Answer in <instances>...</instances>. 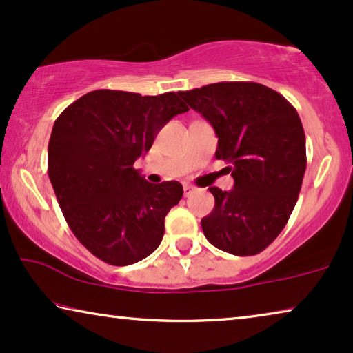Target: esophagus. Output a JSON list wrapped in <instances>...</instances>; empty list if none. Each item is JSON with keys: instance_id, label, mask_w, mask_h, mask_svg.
<instances>
[{"instance_id": "1", "label": "esophagus", "mask_w": 353, "mask_h": 353, "mask_svg": "<svg viewBox=\"0 0 353 353\" xmlns=\"http://www.w3.org/2000/svg\"><path fill=\"white\" fill-rule=\"evenodd\" d=\"M192 191H194V186H191V185H185V186H183V192H185L186 197L190 196Z\"/></svg>"}]
</instances>
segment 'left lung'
Wrapping results in <instances>:
<instances>
[{
  "label": "left lung",
  "instance_id": "obj_1",
  "mask_svg": "<svg viewBox=\"0 0 353 353\" xmlns=\"http://www.w3.org/2000/svg\"><path fill=\"white\" fill-rule=\"evenodd\" d=\"M219 138L215 157L228 162L233 190L210 186L215 207L201 220L207 241L233 255L267 249L286 226L307 167L297 110L254 81H221L180 91Z\"/></svg>",
  "mask_w": 353,
  "mask_h": 353
}]
</instances>
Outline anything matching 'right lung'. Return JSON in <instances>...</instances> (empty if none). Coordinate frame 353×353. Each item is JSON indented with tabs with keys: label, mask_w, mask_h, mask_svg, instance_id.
Masks as SVG:
<instances>
[{
	"label": "right lung",
	"mask_w": 353,
	"mask_h": 353,
	"mask_svg": "<svg viewBox=\"0 0 353 353\" xmlns=\"http://www.w3.org/2000/svg\"><path fill=\"white\" fill-rule=\"evenodd\" d=\"M188 110L176 93L96 90L56 119L48 175L72 233L103 262L137 263L161 244L183 186L148 183L133 163L168 120Z\"/></svg>",
	"instance_id": "right-lung-1"
}]
</instances>
